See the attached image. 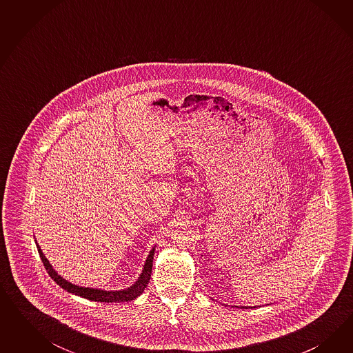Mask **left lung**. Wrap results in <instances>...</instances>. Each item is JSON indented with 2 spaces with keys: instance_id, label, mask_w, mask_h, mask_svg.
Listing matches in <instances>:
<instances>
[{
  "instance_id": "8db88e82",
  "label": "left lung",
  "mask_w": 353,
  "mask_h": 353,
  "mask_svg": "<svg viewBox=\"0 0 353 353\" xmlns=\"http://www.w3.org/2000/svg\"><path fill=\"white\" fill-rule=\"evenodd\" d=\"M242 308H245V307H242Z\"/></svg>"
}]
</instances>
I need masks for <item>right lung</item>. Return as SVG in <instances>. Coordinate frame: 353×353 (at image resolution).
Segmentation results:
<instances>
[{"instance_id": "obj_1", "label": "right lung", "mask_w": 353, "mask_h": 353, "mask_svg": "<svg viewBox=\"0 0 353 353\" xmlns=\"http://www.w3.org/2000/svg\"><path fill=\"white\" fill-rule=\"evenodd\" d=\"M37 251L41 257V261L43 263V267L48 270L49 276L53 278L54 282L57 285H59L62 289L75 294L77 296L85 298L88 300H93V301H101V303H119V301H129V300H134L139 298V295L145 291L146 286L149 285L150 278H151V269H152V259H154V252H155V247L150 251L149 256L145 261V265L142 269V273L139 274V279L128 288V289L119 290V291H106V290L92 289V288H81L74 285L68 281H65L64 278L61 277L53 267L50 265L49 260L45 257L41 251V247L37 245Z\"/></svg>"}]
</instances>
